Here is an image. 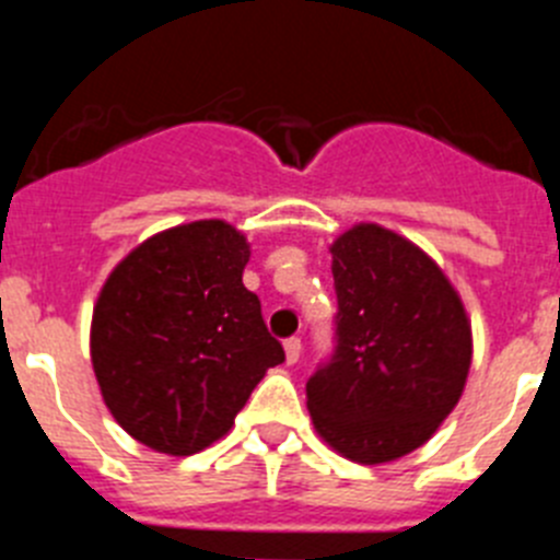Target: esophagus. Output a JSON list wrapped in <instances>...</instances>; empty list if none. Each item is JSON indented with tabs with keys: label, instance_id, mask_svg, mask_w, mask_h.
I'll use <instances>...</instances> for the list:
<instances>
[{
	"label": "esophagus",
	"instance_id": "34e87169",
	"mask_svg": "<svg viewBox=\"0 0 560 560\" xmlns=\"http://www.w3.org/2000/svg\"><path fill=\"white\" fill-rule=\"evenodd\" d=\"M285 361H289V364H296V361H300V353H303V341L296 339V336H291V339H285Z\"/></svg>",
	"mask_w": 560,
	"mask_h": 560
}]
</instances>
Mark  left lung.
I'll return each instance as SVG.
<instances>
[{"label":"left lung","instance_id":"8db88e82","mask_svg":"<svg viewBox=\"0 0 560 560\" xmlns=\"http://www.w3.org/2000/svg\"><path fill=\"white\" fill-rule=\"evenodd\" d=\"M336 350L305 384L314 429L341 457L393 463L438 432L471 368V323L427 252L378 224L330 244Z\"/></svg>","mask_w":560,"mask_h":560}]
</instances>
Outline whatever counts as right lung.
<instances>
[{"instance_id": "obj_1", "label": "right lung", "mask_w": 560, "mask_h": 560, "mask_svg": "<svg viewBox=\"0 0 560 560\" xmlns=\"http://www.w3.org/2000/svg\"><path fill=\"white\" fill-rule=\"evenodd\" d=\"M249 244L221 219L156 232L103 283L92 368L114 420L187 457L224 438L266 370L285 361L244 285Z\"/></svg>"}]
</instances>
